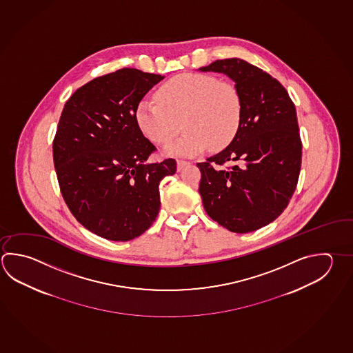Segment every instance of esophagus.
I'll list each match as a JSON object with an SVG mask.
<instances>
[{
	"mask_svg": "<svg viewBox=\"0 0 353 353\" xmlns=\"http://www.w3.org/2000/svg\"><path fill=\"white\" fill-rule=\"evenodd\" d=\"M191 162H188V161L183 160H177V170L179 171H182L185 167L188 166Z\"/></svg>",
	"mask_w": 353,
	"mask_h": 353,
	"instance_id": "1",
	"label": "esophagus"
}]
</instances>
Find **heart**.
<instances>
[{
    "label": "heart",
    "instance_id": "obj_1",
    "mask_svg": "<svg viewBox=\"0 0 353 353\" xmlns=\"http://www.w3.org/2000/svg\"><path fill=\"white\" fill-rule=\"evenodd\" d=\"M242 113L240 93L212 76L183 74L161 87L157 97H143L134 108V121L148 140L163 145L180 131L185 134L165 148L168 154L191 157L208 145L221 148L239 130Z\"/></svg>",
    "mask_w": 353,
    "mask_h": 353
}]
</instances>
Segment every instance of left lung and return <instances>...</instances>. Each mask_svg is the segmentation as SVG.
<instances>
[{
    "label": "left lung",
    "instance_id": "1",
    "mask_svg": "<svg viewBox=\"0 0 353 353\" xmlns=\"http://www.w3.org/2000/svg\"><path fill=\"white\" fill-rule=\"evenodd\" d=\"M234 82L242 103L240 126L228 146L197 163L207 214L228 231L252 232L285 211L297 186L302 142L286 88L241 59L201 67Z\"/></svg>",
    "mask_w": 353,
    "mask_h": 353
}]
</instances>
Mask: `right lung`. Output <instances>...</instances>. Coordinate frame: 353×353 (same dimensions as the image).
I'll return each mask as SVG.
<instances>
[{
    "label": "right lung",
    "mask_w": 353,
    "mask_h": 353,
    "mask_svg": "<svg viewBox=\"0 0 353 353\" xmlns=\"http://www.w3.org/2000/svg\"><path fill=\"white\" fill-rule=\"evenodd\" d=\"M165 77L122 68L80 87L61 113L54 163L61 193L76 220L110 241L147 231L160 211V182L176 161L148 163L156 151L134 121V108Z\"/></svg>",
    "instance_id": "right-lung-1"
}]
</instances>
